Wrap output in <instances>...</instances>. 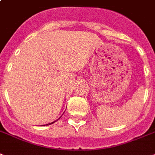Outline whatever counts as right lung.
<instances>
[{
	"label": "right lung",
	"mask_w": 155,
	"mask_h": 155,
	"mask_svg": "<svg viewBox=\"0 0 155 155\" xmlns=\"http://www.w3.org/2000/svg\"><path fill=\"white\" fill-rule=\"evenodd\" d=\"M60 119V118H59V119ZM58 119H56V121H54V122H52V123H48V124H46V125H51V124H52V123H55V122H56V121H57V120H58Z\"/></svg>",
	"instance_id": "obj_1"
}]
</instances>
